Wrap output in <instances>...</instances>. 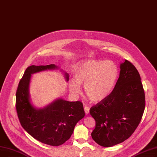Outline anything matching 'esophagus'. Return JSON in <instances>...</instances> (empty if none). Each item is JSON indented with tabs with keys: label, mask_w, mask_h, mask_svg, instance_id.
<instances>
[{
	"label": "esophagus",
	"mask_w": 157,
	"mask_h": 157,
	"mask_svg": "<svg viewBox=\"0 0 157 157\" xmlns=\"http://www.w3.org/2000/svg\"><path fill=\"white\" fill-rule=\"evenodd\" d=\"M84 110H85V112L86 114H88L89 113V112H90V108L87 106H85L84 107Z\"/></svg>",
	"instance_id": "esophagus-1"
}]
</instances>
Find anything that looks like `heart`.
Instances as JSON below:
<instances>
[{"instance_id":"heart-1","label":"heart","mask_w":157,"mask_h":157,"mask_svg":"<svg viewBox=\"0 0 157 157\" xmlns=\"http://www.w3.org/2000/svg\"><path fill=\"white\" fill-rule=\"evenodd\" d=\"M118 76L119 69L113 61L88 60L75 71V81H69V90L78 96L82 92L81 86H84L88 98L94 102L101 101L111 94Z\"/></svg>"}]
</instances>
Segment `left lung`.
<instances>
[{
	"label": "left lung",
	"instance_id": "1",
	"mask_svg": "<svg viewBox=\"0 0 157 157\" xmlns=\"http://www.w3.org/2000/svg\"><path fill=\"white\" fill-rule=\"evenodd\" d=\"M120 69L113 91L90 110L95 120L92 137L103 147L120 144L130 137L145 108V94L138 71L126 59L120 64Z\"/></svg>",
	"mask_w": 157,
	"mask_h": 157
}]
</instances>
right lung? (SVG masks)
Wrapping results in <instances>:
<instances>
[{"label":"right lung","instance_id":"right-lung-1","mask_svg":"<svg viewBox=\"0 0 157 157\" xmlns=\"http://www.w3.org/2000/svg\"><path fill=\"white\" fill-rule=\"evenodd\" d=\"M58 69L59 67L54 64L29 66L20 81L16 94L17 112L23 128L37 140L52 146H60L69 140L75 126L85 114L80 101L58 98L44 108L33 105L29 92L31 74ZM60 71L67 82L69 74Z\"/></svg>","mask_w":157,"mask_h":157}]
</instances>
